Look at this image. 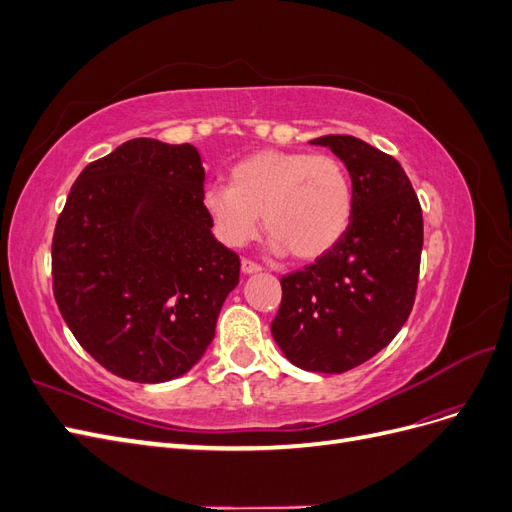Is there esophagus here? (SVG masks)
Masks as SVG:
<instances>
[{
  "label": "esophagus",
  "instance_id": "34e87169",
  "mask_svg": "<svg viewBox=\"0 0 512 512\" xmlns=\"http://www.w3.org/2000/svg\"><path fill=\"white\" fill-rule=\"evenodd\" d=\"M258 271H260V265H256V262L247 260V258L241 260V273H243V275H254V273H258Z\"/></svg>",
  "mask_w": 512,
  "mask_h": 512
}]
</instances>
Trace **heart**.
I'll list each match as a JSON object with an SVG mask.
<instances>
[{
	"instance_id": "obj_1",
	"label": "heart",
	"mask_w": 512,
	"mask_h": 512,
	"mask_svg": "<svg viewBox=\"0 0 512 512\" xmlns=\"http://www.w3.org/2000/svg\"><path fill=\"white\" fill-rule=\"evenodd\" d=\"M203 207L226 245L254 239L262 215L271 250L307 262L344 239L354 190L346 166L333 156L265 149L230 168V185H209Z\"/></svg>"
}]
</instances>
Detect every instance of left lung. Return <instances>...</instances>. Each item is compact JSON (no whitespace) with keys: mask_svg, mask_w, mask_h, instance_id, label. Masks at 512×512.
<instances>
[{"mask_svg":"<svg viewBox=\"0 0 512 512\" xmlns=\"http://www.w3.org/2000/svg\"><path fill=\"white\" fill-rule=\"evenodd\" d=\"M348 168L352 222L329 254L282 277L271 335L305 371L344 374L378 354L408 320L423 250V211L401 164L361 138L329 134Z\"/></svg>","mask_w":512,"mask_h":512,"instance_id":"8db88e82","label":"left lung"}]
</instances>
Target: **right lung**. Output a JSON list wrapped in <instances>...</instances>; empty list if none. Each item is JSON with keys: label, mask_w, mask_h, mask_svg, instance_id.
<instances>
[{"label": "right lung", "mask_w": 512, "mask_h": 512, "mask_svg": "<svg viewBox=\"0 0 512 512\" xmlns=\"http://www.w3.org/2000/svg\"><path fill=\"white\" fill-rule=\"evenodd\" d=\"M192 145L132 138L85 166L53 235V292L72 335L111 374L158 384L190 371L239 284L213 237Z\"/></svg>", "instance_id": "right-lung-1"}]
</instances>
